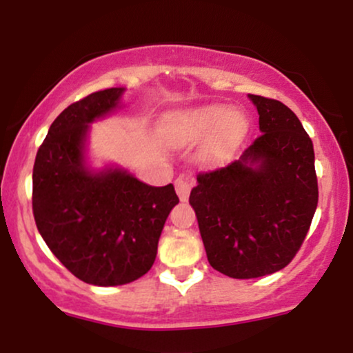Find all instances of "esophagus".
<instances>
[{
    "mask_svg": "<svg viewBox=\"0 0 353 353\" xmlns=\"http://www.w3.org/2000/svg\"><path fill=\"white\" fill-rule=\"evenodd\" d=\"M174 185H176V192H177V196H179V199L188 201L190 189H192V185H194L192 179H189V177H184V176H179L176 179V182H174Z\"/></svg>",
    "mask_w": 353,
    "mask_h": 353,
    "instance_id": "obj_1",
    "label": "esophagus"
}]
</instances>
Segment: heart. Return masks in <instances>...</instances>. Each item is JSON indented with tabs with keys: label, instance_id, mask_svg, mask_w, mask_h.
Wrapping results in <instances>:
<instances>
[{
	"label": "heart",
	"instance_id": "obj_1",
	"mask_svg": "<svg viewBox=\"0 0 353 353\" xmlns=\"http://www.w3.org/2000/svg\"><path fill=\"white\" fill-rule=\"evenodd\" d=\"M177 143L188 144L210 135L204 149V161L209 164H221L236 151L247 132V119L244 112L237 109L225 111L224 106L209 104L189 111L177 112L171 117Z\"/></svg>",
	"mask_w": 353,
	"mask_h": 353
}]
</instances>
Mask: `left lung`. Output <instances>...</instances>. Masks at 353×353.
<instances>
[{
  "instance_id": "obj_1",
  "label": "left lung",
  "mask_w": 353,
  "mask_h": 353,
  "mask_svg": "<svg viewBox=\"0 0 353 353\" xmlns=\"http://www.w3.org/2000/svg\"><path fill=\"white\" fill-rule=\"evenodd\" d=\"M249 98L262 134L241 159L201 172L189 197L209 264L232 279L289 265L319 202L314 144L299 117L281 101Z\"/></svg>"
}]
</instances>
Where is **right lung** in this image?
I'll list each match as a JSON object with an SVG mask.
<instances>
[{"label": "right lung", "mask_w": 353, "mask_h": 353, "mask_svg": "<svg viewBox=\"0 0 353 353\" xmlns=\"http://www.w3.org/2000/svg\"><path fill=\"white\" fill-rule=\"evenodd\" d=\"M124 88L76 101L56 117L33 168L36 228L79 281L124 285L151 269L164 222L179 202L172 184L152 188L119 168L86 165L89 124L112 112Z\"/></svg>", "instance_id": "right-lung-1"}]
</instances>
